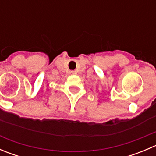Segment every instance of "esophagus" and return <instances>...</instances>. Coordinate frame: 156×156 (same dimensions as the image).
<instances>
[{"label":"esophagus","instance_id":"34e87169","mask_svg":"<svg viewBox=\"0 0 156 156\" xmlns=\"http://www.w3.org/2000/svg\"><path fill=\"white\" fill-rule=\"evenodd\" d=\"M69 73H70L71 75H75V74H76V72H75V71H70Z\"/></svg>","mask_w":156,"mask_h":156}]
</instances>
